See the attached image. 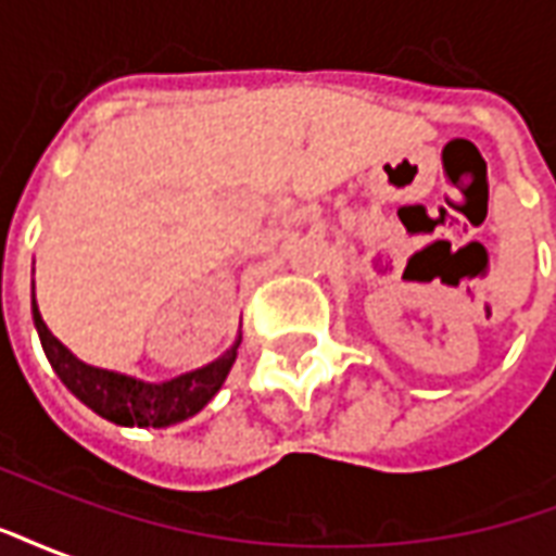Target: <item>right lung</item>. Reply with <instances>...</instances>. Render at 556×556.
<instances>
[{
    "label": "right lung",
    "mask_w": 556,
    "mask_h": 556,
    "mask_svg": "<svg viewBox=\"0 0 556 556\" xmlns=\"http://www.w3.org/2000/svg\"><path fill=\"white\" fill-rule=\"evenodd\" d=\"M31 315H35L38 337H41L47 357L53 363L55 375L65 381L67 390L83 405H89L94 414H101L103 419L118 422V426L163 429V426H172V422H181V419L199 414L223 387L231 363H235V351H238V342H235V349L226 351L219 361L199 369V372L181 375V378L166 381V384H146V381L127 378V375L86 366L47 330L35 303H31Z\"/></svg>",
    "instance_id": "right-lung-1"
}]
</instances>
